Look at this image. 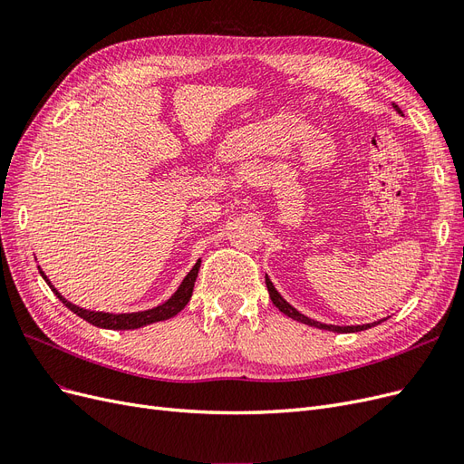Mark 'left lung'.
<instances>
[{
  "instance_id": "obj_1",
  "label": "left lung",
  "mask_w": 464,
  "mask_h": 464,
  "mask_svg": "<svg viewBox=\"0 0 464 464\" xmlns=\"http://www.w3.org/2000/svg\"><path fill=\"white\" fill-rule=\"evenodd\" d=\"M392 108H395L399 114L402 116V111L397 104H392ZM265 285H266V290H269V298L271 302L275 304V307L278 312H283L285 315H288L290 319H296L300 323H304V325H310V327H315V329H323V331H333V333H358V331H366V329H372L375 325H379V323H383L385 319H379V321H373V323H366V325H327V323H321V321H315V319H310L307 315L300 314L296 307L290 305L283 296H280L278 290L275 288V285L271 283V278L265 275Z\"/></svg>"
}]
</instances>
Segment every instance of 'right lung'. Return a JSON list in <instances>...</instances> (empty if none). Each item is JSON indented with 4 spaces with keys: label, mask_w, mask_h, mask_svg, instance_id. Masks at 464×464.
Segmentation results:
<instances>
[{
    "label": "right lung",
    "mask_w": 464,
    "mask_h": 464,
    "mask_svg": "<svg viewBox=\"0 0 464 464\" xmlns=\"http://www.w3.org/2000/svg\"><path fill=\"white\" fill-rule=\"evenodd\" d=\"M199 266H201V259H198L191 266V271L184 276L181 280V285L178 286V290L172 294L170 298L166 302H162L160 305H154L150 310H143V312H130V314H111V312H96V310H87V307H81L73 302H69L63 294L52 285V280L46 276V273L40 269L38 265V273L40 276L46 280V285L52 288V292L55 296L60 298V302L67 307V310H72L75 315H79L81 319H85L87 323L94 327H101V329H114V331H130V329H139V327H147L152 325V323H159V321H166L174 315H178L184 307L188 305L191 294H193V286H195V278H198L199 273Z\"/></svg>",
    "instance_id": "right-lung-1"
}]
</instances>
